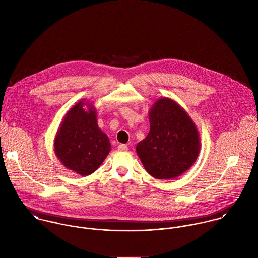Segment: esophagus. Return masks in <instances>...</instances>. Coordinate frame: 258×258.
Instances as JSON below:
<instances>
[{
  "label": "esophagus",
  "mask_w": 258,
  "mask_h": 258,
  "mask_svg": "<svg viewBox=\"0 0 258 258\" xmlns=\"http://www.w3.org/2000/svg\"><path fill=\"white\" fill-rule=\"evenodd\" d=\"M118 150H119V151H127L128 147H127V145H125V144H120V145L118 146Z\"/></svg>",
  "instance_id": "34e87169"
}]
</instances>
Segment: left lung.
Masks as SVG:
<instances>
[{
	"instance_id": "1",
	"label": "left lung",
	"mask_w": 258,
	"mask_h": 258,
	"mask_svg": "<svg viewBox=\"0 0 258 258\" xmlns=\"http://www.w3.org/2000/svg\"><path fill=\"white\" fill-rule=\"evenodd\" d=\"M150 131L137 144L148 173L160 180L174 179L189 169L200 153V138L186 112L175 101L161 98L149 113Z\"/></svg>"
}]
</instances>
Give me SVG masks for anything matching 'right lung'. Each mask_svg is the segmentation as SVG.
I'll use <instances>...</instances> for the list:
<instances>
[{"label": "right lung", "mask_w": 258, "mask_h": 258, "mask_svg": "<svg viewBox=\"0 0 258 258\" xmlns=\"http://www.w3.org/2000/svg\"><path fill=\"white\" fill-rule=\"evenodd\" d=\"M80 101L68 112L54 139V152L61 163L81 176L96 171L110 152L111 144L99 128L95 110L83 109Z\"/></svg>", "instance_id": "obj_1"}]
</instances>
